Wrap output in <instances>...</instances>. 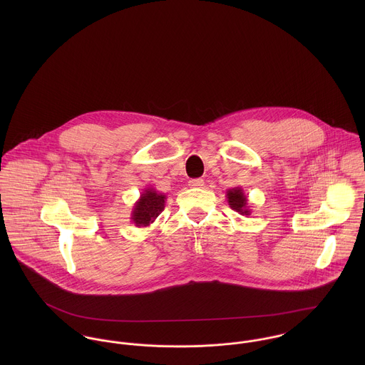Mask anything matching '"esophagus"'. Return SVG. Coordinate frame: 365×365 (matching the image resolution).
I'll return each instance as SVG.
<instances>
[{
  "mask_svg": "<svg viewBox=\"0 0 365 365\" xmlns=\"http://www.w3.org/2000/svg\"><path fill=\"white\" fill-rule=\"evenodd\" d=\"M188 185L191 188H202L204 187V180L202 178H194V180H190Z\"/></svg>",
  "mask_w": 365,
  "mask_h": 365,
  "instance_id": "obj_1",
  "label": "esophagus"
}]
</instances>
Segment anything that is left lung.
Instances as JSON below:
<instances>
[{
  "label": "left lung",
  "instance_id": "8db88e82",
  "mask_svg": "<svg viewBox=\"0 0 365 365\" xmlns=\"http://www.w3.org/2000/svg\"><path fill=\"white\" fill-rule=\"evenodd\" d=\"M226 198H227V204L232 209H235L236 212H239L240 215L249 216L252 215V209L249 207V198L245 194L243 188L240 187H235L226 191Z\"/></svg>",
  "mask_w": 365,
  "mask_h": 365
}]
</instances>
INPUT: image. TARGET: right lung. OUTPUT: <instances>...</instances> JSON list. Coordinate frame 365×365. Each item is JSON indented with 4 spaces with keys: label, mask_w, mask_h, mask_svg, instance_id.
Listing matches in <instances>:
<instances>
[{
    "label": "right lung",
    "mask_w": 365,
    "mask_h": 365,
    "mask_svg": "<svg viewBox=\"0 0 365 365\" xmlns=\"http://www.w3.org/2000/svg\"><path fill=\"white\" fill-rule=\"evenodd\" d=\"M167 197L161 192L156 191L152 187H148L140 194L139 200L135 202L130 220L135 223L136 227H148L150 226L157 216L164 210Z\"/></svg>",
    "instance_id": "obj_1"
}]
</instances>
